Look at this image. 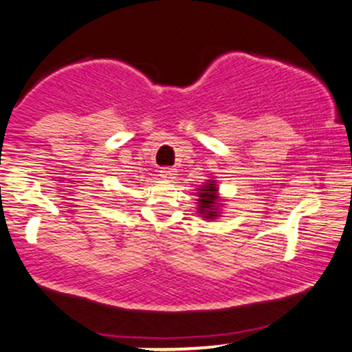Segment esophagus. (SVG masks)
<instances>
[{
  "mask_svg": "<svg viewBox=\"0 0 352 352\" xmlns=\"http://www.w3.org/2000/svg\"><path fill=\"white\" fill-rule=\"evenodd\" d=\"M160 177L165 180H173L177 177V168L173 167H165L160 170Z\"/></svg>",
  "mask_w": 352,
  "mask_h": 352,
  "instance_id": "1",
  "label": "esophagus"
}]
</instances>
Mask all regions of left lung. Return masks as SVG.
<instances>
[{"label": "left lung", "mask_w": 352, "mask_h": 352, "mask_svg": "<svg viewBox=\"0 0 352 352\" xmlns=\"http://www.w3.org/2000/svg\"><path fill=\"white\" fill-rule=\"evenodd\" d=\"M197 195V214L204 220H215L222 217L223 200L222 195L219 194V184L215 177L207 179L204 185H200L195 192Z\"/></svg>", "instance_id": "8db88e82"}]
</instances>
